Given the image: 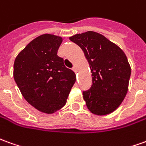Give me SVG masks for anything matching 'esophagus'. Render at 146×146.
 I'll return each instance as SVG.
<instances>
[{
    "label": "esophagus",
    "instance_id": "34e87169",
    "mask_svg": "<svg viewBox=\"0 0 146 146\" xmlns=\"http://www.w3.org/2000/svg\"><path fill=\"white\" fill-rule=\"evenodd\" d=\"M73 70L74 71V72H75V73H76V72H77V69H76V67L75 66L73 67Z\"/></svg>",
    "mask_w": 146,
    "mask_h": 146
}]
</instances>
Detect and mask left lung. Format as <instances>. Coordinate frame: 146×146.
I'll list each match as a JSON object with an SVG mask.
<instances>
[{"label":"left lung","mask_w":146,"mask_h":146,"mask_svg":"<svg viewBox=\"0 0 146 146\" xmlns=\"http://www.w3.org/2000/svg\"><path fill=\"white\" fill-rule=\"evenodd\" d=\"M70 39L82 49L90 66L92 84L83 92L88 109L97 115L111 113L128 91L131 69L125 53L94 31L76 34Z\"/></svg>","instance_id":"1"}]
</instances>
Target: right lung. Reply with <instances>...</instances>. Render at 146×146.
Returning a JSON list of instances; mask_svg holds the SVG:
<instances>
[{
	"instance_id": "obj_1",
	"label": "right lung",
	"mask_w": 146,
	"mask_h": 146,
	"mask_svg": "<svg viewBox=\"0 0 146 146\" xmlns=\"http://www.w3.org/2000/svg\"><path fill=\"white\" fill-rule=\"evenodd\" d=\"M62 37L44 34L29 42L14 62L13 76L21 94L39 111L52 114L66 104L76 81L58 50Z\"/></svg>"
}]
</instances>
